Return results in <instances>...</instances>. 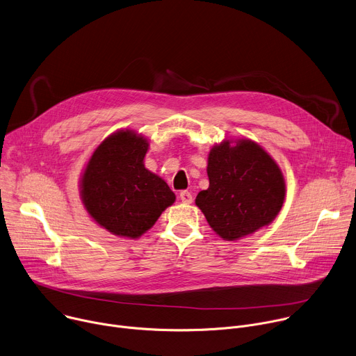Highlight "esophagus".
<instances>
[{
	"mask_svg": "<svg viewBox=\"0 0 356 356\" xmlns=\"http://www.w3.org/2000/svg\"><path fill=\"white\" fill-rule=\"evenodd\" d=\"M180 200L184 202V204H191L193 202V195H191V193L190 191H181L180 193Z\"/></svg>",
	"mask_w": 356,
	"mask_h": 356,
	"instance_id": "1",
	"label": "esophagus"
}]
</instances>
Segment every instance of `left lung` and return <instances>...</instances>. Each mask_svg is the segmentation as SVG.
Listing matches in <instances>:
<instances>
[{
    "mask_svg": "<svg viewBox=\"0 0 356 356\" xmlns=\"http://www.w3.org/2000/svg\"><path fill=\"white\" fill-rule=\"evenodd\" d=\"M210 186L195 206L224 241H238L270 225L280 213L286 183L280 166L249 138H225L207 159Z\"/></svg>",
    "mask_w": 356,
    "mask_h": 356,
    "instance_id": "8db88e82",
    "label": "left lung"
}]
</instances>
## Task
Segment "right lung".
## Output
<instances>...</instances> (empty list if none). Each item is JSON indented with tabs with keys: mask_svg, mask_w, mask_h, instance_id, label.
I'll use <instances>...</instances> for the list:
<instances>
[{
	"mask_svg": "<svg viewBox=\"0 0 356 356\" xmlns=\"http://www.w3.org/2000/svg\"><path fill=\"white\" fill-rule=\"evenodd\" d=\"M147 149L142 134L118 129L94 149L80 177L90 218L121 238L142 236L176 201L168 183L145 168Z\"/></svg>",
	"mask_w": 356,
	"mask_h": 356,
	"instance_id": "right-lung-1",
	"label": "right lung"
}]
</instances>
